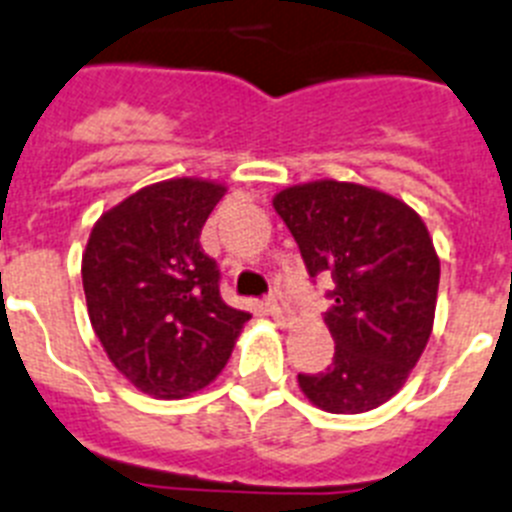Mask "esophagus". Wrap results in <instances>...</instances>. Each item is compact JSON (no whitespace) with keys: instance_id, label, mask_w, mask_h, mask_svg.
I'll return each instance as SVG.
<instances>
[{"instance_id":"esophagus-1","label":"esophagus","mask_w":512,"mask_h":512,"mask_svg":"<svg viewBox=\"0 0 512 512\" xmlns=\"http://www.w3.org/2000/svg\"><path fill=\"white\" fill-rule=\"evenodd\" d=\"M269 313H272V318L279 323V326H282V329H290L292 323H295V318H292L285 298H282L279 292H274L272 298H269Z\"/></svg>"}]
</instances>
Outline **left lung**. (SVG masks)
Wrapping results in <instances>:
<instances>
[{"instance_id": "8db88e82", "label": "left lung", "mask_w": 512, "mask_h": 512, "mask_svg": "<svg viewBox=\"0 0 512 512\" xmlns=\"http://www.w3.org/2000/svg\"><path fill=\"white\" fill-rule=\"evenodd\" d=\"M310 277H331L326 326L334 360L298 375L300 391L331 414H362L393 399L430 342L440 256L406 202L373 186L321 181L287 186L272 199Z\"/></svg>"}]
</instances>
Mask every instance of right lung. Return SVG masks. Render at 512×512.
Segmentation results:
<instances>
[{
	"label": "right lung",
	"mask_w": 512,
	"mask_h": 512,
	"mask_svg": "<svg viewBox=\"0 0 512 512\" xmlns=\"http://www.w3.org/2000/svg\"><path fill=\"white\" fill-rule=\"evenodd\" d=\"M227 186L170 178L100 214L82 253L87 316L113 368L155 399L217 378L251 313L220 298L199 235Z\"/></svg>",
	"instance_id": "right-lung-1"
}]
</instances>
